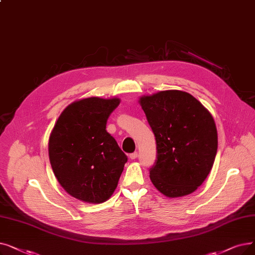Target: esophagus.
<instances>
[{
	"label": "esophagus",
	"mask_w": 255,
	"mask_h": 255,
	"mask_svg": "<svg viewBox=\"0 0 255 255\" xmlns=\"http://www.w3.org/2000/svg\"><path fill=\"white\" fill-rule=\"evenodd\" d=\"M137 152H133V153H131V154H129V157L131 158V159H135V158H137Z\"/></svg>",
	"instance_id": "esophagus-1"
}]
</instances>
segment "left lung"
<instances>
[{
    "mask_svg": "<svg viewBox=\"0 0 255 255\" xmlns=\"http://www.w3.org/2000/svg\"><path fill=\"white\" fill-rule=\"evenodd\" d=\"M139 104L156 139L152 183L169 198L192 194L206 179L216 158L218 133L213 116L182 91L143 96Z\"/></svg>",
    "mask_w": 255,
    "mask_h": 255,
    "instance_id": "left-lung-1",
    "label": "left lung"
}]
</instances>
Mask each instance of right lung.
I'll list each match as a JSON object with an SVG mask.
<instances>
[{
  "label": "right lung",
  "instance_id": "right-lung-1",
  "mask_svg": "<svg viewBox=\"0 0 255 255\" xmlns=\"http://www.w3.org/2000/svg\"><path fill=\"white\" fill-rule=\"evenodd\" d=\"M120 99L91 97L59 116L49 139L53 172L64 191L83 202L102 203L117 189L126 154L106 131Z\"/></svg>",
  "mask_w": 255,
  "mask_h": 255
}]
</instances>
